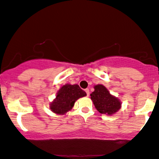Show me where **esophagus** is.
<instances>
[{"label": "esophagus", "instance_id": "34e87169", "mask_svg": "<svg viewBox=\"0 0 159 159\" xmlns=\"http://www.w3.org/2000/svg\"><path fill=\"white\" fill-rule=\"evenodd\" d=\"M85 92L87 93V96H89V95H90V90H89V89H85Z\"/></svg>", "mask_w": 159, "mask_h": 159}]
</instances>
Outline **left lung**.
<instances>
[{"label": "left lung", "mask_w": 159, "mask_h": 159, "mask_svg": "<svg viewBox=\"0 0 159 159\" xmlns=\"http://www.w3.org/2000/svg\"><path fill=\"white\" fill-rule=\"evenodd\" d=\"M90 96L95 107L101 114L111 116L121 108L120 100L111 95L102 84L95 85L94 91L90 94Z\"/></svg>", "instance_id": "1"}]
</instances>
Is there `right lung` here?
Wrapping results in <instances>:
<instances>
[{"label":"right lung","mask_w":159,"mask_h":159,"mask_svg":"<svg viewBox=\"0 0 159 159\" xmlns=\"http://www.w3.org/2000/svg\"><path fill=\"white\" fill-rule=\"evenodd\" d=\"M87 96L85 91L81 90L78 84L62 86L57 91L56 98L49 104L50 110L56 114L63 115L72 110L75 102L78 98Z\"/></svg>","instance_id":"obj_1"}]
</instances>
